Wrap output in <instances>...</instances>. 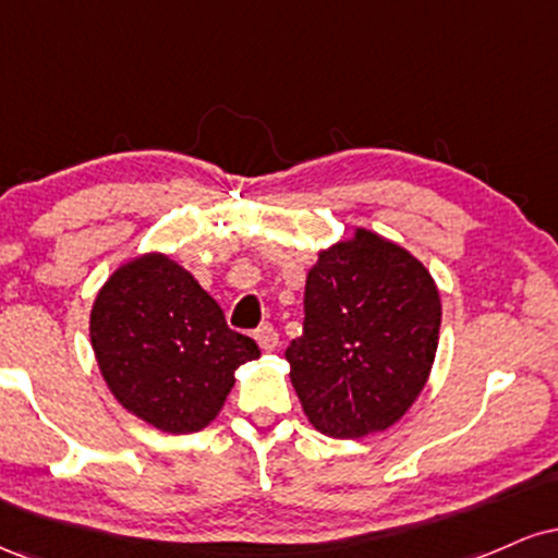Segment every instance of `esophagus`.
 <instances>
[{
  "label": "esophagus",
  "instance_id": "1",
  "mask_svg": "<svg viewBox=\"0 0 558 558\" xmlns=\"http://www.w3.org/2000/svg\"><path fill=\"white\" fill-rule=\"evenodd\" d=\"M254 338H257V343H259V349L262 351H267V354H270V351H275L278 349V330L272 328V325H262V328L254 332Z\"/></svg>",
  "mask_w": 558,
  "mask_h": 558
}]
</instances>
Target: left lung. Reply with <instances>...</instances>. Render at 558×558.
Wrapping results in <instances>:
<instances>
[{
	"label": "left lung",
	"mask_w": 558,
	"mask_h": 558,
	"mask_svg": "<svg viewBox=\"0 0 558 558\" xmlns=\"http://www.w3.org/2000/svg\"><path fill=\"white\" fill-rule=\"evenodd\" d=\"M440 293L399 243L356 228L306 275L304 332L286 349L304 414L330 438L396 425L425 388Z\"/></svg>",
	"instance_id": "left-lung-1"
}]
</instances>
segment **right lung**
Listing matches in <instances>:
<instances>
[{
	"instance_id": "add662e5",
	"label": "right lung",
	"mask_w": 558,
	"mask_h": 558,
	"mask_svg": "<svg viewBox=\"0 0 558 558\" xmlns=\"http://www.w3.org/2000/svg\"><path fill=\"white\" fill-rule=\"evenodd\" d=\"M92 345L112 396L157 430L207 427L259 356L230 330L220 304L165 254H141L110 275L92 306Z\"/></svg>"
}]
</instances>
